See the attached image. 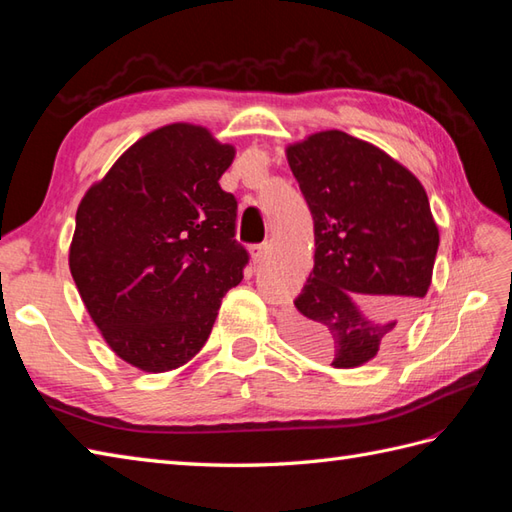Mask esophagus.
<instances>
[{"instance_id": "obj_1", "label": "esophagus", "mask_w": 512, "mask_h": 512, "mask_svg": "<svg viewBox=\"0 0 512 512\" xmlns=\"http://www.w3.org/2000/svg\"><path fill=\"white\" fill-rule=\"evenodd\" d=\"M248 253H250V257H253V262L259 264V262H264V259H266L268 248H266V244H253L248 248Z\"/></svg>"}]
</instances>
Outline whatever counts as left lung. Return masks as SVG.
I'll use <instances>...</instances> for the list:
<instances>
[{"mask_svg": "<svg viewBox=\"0 0 512 512\" xmlns=\"http://www.w3.org/2000/svg\"><path fill=\"white\" fill-rule=\"evenodd\" d=\"M286 156L317 246L286 332L334 367L365 365L405 332L431 286L440 233L427 191L383 149L339 129Z\"/></svg>", "mask_w": 512, "mask_h": 512, "instance_id": "obj_1", "label": "left lung"}]
</instances>
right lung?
Listing matches in <instances>:
<instances>
[{"instance_id": "1", "label": "right lung", "mask_w": 512, "mask_h": 512, "mask_svg": "<svg viewBox=\"0 0 512 512\" xmlns=\"http://www.w3.org/2000/svg\"><path fill=\"white\" fill-rule=\"evenodd\" d=\"M233 158L206 127H158L76 209L74 284L112 352L143 372L189 363L244 277L237 200L220 187Z\"/></svg>"}]
</instances>
